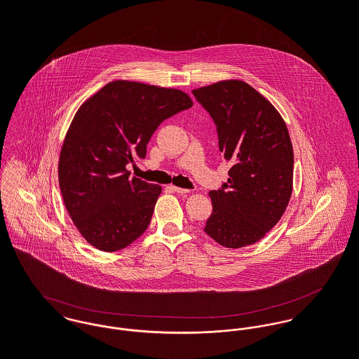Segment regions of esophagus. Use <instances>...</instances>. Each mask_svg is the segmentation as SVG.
Instances as JSON below:
<instances>
[{
    "label": "esophagus",
    "instance_id": "1",
    "mask_svg": "<svg viewBox=\"0 0 359 359\" xmlns=\"http://www.w3.org/2000/svg\"><path fill=\"white\" fill-rule=\"evenodd\" d=\"M170 188H171L174 192H177V194H181V195H184V194H188V192H189L188 189H184V188H178V187H174V185H172V187H170Z\"/></svg>",
    "mask_w": 359,
    "mask_h": 359
}]
</instances>
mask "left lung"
<instances>
[{
	"label": "left lung",
	"instance_id": "left-lung-1",
	"mask_svg": "<svg viewBox=\"0 0 359 359\" xmlns=\"http://www.w3.org/2000/svg\"><path fill=\"white\" fill-rule=\"evenodd\" d=\"M211 116L219 152L232 167L228 182L210 191L205 232L228 249L258 242L276 225L293 188V147L287 127L259 93L241 80L194 90Z\"/></svg>",
	"mask_w": 359,
	"mask_h": 359
}]
</instances>
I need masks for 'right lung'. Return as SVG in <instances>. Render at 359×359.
Segmentation results:
<instances>
[{
	"label": "right lung",
	"instance_id": "obj_1",
	"mask_svg": "<svg viewBox=\"0 0 359 359\" xmlns=\"http://www.w3.org/2000/svg\"><path fill=\"white\" fill-rule=\"evenodd\" d=\"M192 104L180 90L117 80L80 106L63 141L57 177L66 210L90 245L117 252L147 231L161 187L130 178L127 164L145 157L165 118Z\"/></svg>",
	"mask_w": 359,
	"mask_h": 359
}]
</instances>
